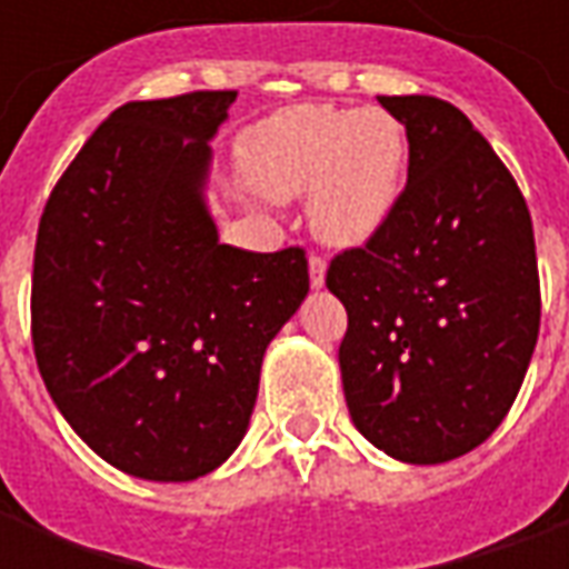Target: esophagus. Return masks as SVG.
Here are the masks:
<instances>
[{
    "label": "esophagus",
    "instance_id": "34e87169",
    "mask_svg": "<svg viewBox=\"0 0 569 569\" xmlns=\"http://www.w3.org/2000/svg\"><path fill=\"white\" fill-rule=\"evenodd\" d=\"M308 268H310V286H313V289H320V286L326 283V259L317 256V252H310Z\"/></svg>",
    "mask_w": 569,
    "mask_h": 569
}]
</instances>
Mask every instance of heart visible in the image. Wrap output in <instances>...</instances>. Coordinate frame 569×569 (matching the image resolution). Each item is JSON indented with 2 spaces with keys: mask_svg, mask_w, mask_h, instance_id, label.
Returning <instances> with one entry per match:
<instances>
[{
  "mask_svg": "<svg viewBox=\"0 0 569 569\" xmlns=\"http://www.w3.org/2000/svg\"><path fill=\"white\" fill-rule=\"evenodd\" d=\"M243 170L277 200L310 191V222L338 247L369 240L390 219L402 170L406 133L383 109L301 103L249 130Z\"/></svg>",
  "mask_w": 569,
  "mask_h": 569,
  "instance_id": "1",
  "label": "heart"
}]
</instances>
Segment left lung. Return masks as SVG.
Returning <instances> with one entry per match:
<instances>
[{
	"mask_svg": "<svg viewBox=\"0 0 569 569\" xmlns=\"http://www.w3.org/2000/svg\"><path fill=\"white\" fill-rule=\"evenodd\" d=\"M406 124L408 186L326 286L347 310L338 347L350 418L406 463H445L500 427L539 335L533 222L509 167L439 97H378Z\"/></svg>",
	"mask_w": 569,
	"mask_h": 569,
	"instance_id": "obj_1",
	"label": "left lung"
}]
</instances>
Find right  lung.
I'll use <instances>...</instances> for the list:
<instances>
[{
  "label": "right lung",
  "mask_w": 569,
  "mask_h": 569,
  "mask_svg": "<svg viewBox=\"0 0 569 569\" xmlns=\"http://www.w3.org/2000/svg\"><path fill=\"white\" fill-rule=\"evenodd\" d=\"M237 91L124 103L44 203L32 350L60 415L121 472L191 481L249 427L261 357L310 289L301 247L219 243L210 140Z\"/></svg>",
  "instance_id": "right-lung-1"
}]
</instances>
